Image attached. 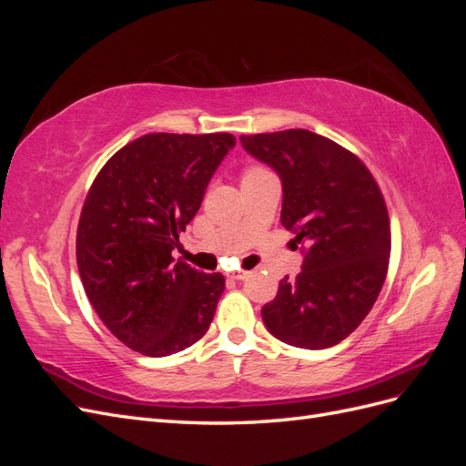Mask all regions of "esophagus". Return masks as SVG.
Segmentation results:
<instances>
[{
	"instance_id": "obj_1",
	"label": "esophagus",
	"mask_w": 466,
	"mask_h": 466,
	"mask_svg": "<svg viewBox=\"0 0 466 466\" xmlns=\"http://www.w3.org/2000/svg\"><path fill=\"white\" fill-rule=\"evenodd\" d=\"M247 276H248V272H233V274H229L228 278H231V279H237V281H238V279H245Z\"/></svg>"
}]
</instances>
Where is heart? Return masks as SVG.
<instances>
[{"instance_id":"obj_1","label":"heart","mask_w":466,"mask_h":466,"mask_svg":"<svg viewBox=\"0 0 466 466\" xmlns=\"http://www.w3.org/2000/svg\"><path fill=\"white\" fill-rule=\"evenodd\" d=\"M266 168L264 167H248V168H245V173H243V178H248V177H255V175H260V173H264Z\"/></svg>"}]
</instances>
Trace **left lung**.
<instances>
[{
    "label": "left lung",
    "instance_id": "1",
    "mask_svg": "<svg viewBox=\"0 0 466 466\" xmlns=\"http://www.w3.org/2000/svg\"><path fill=\"white\" fill-rule=\"evenodd\" d=\"M252 157L281 180V225L295 233L303 264L262 307L266 329L295 348L342 342L368 317L390 255L387 206L354 153L309 130L241 136ZM298 248V247H295Z\"/></svg>",
    "mask_w": 466,
    "mask_h": 466
}]
</instances>
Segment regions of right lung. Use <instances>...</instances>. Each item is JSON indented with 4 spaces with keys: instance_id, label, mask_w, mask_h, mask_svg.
Instances as JSON below:
<instances>
[{
    "instance_id": "right-lung-1",
    "label": "right lung",
    "mask_w": 466,
    "mask_h": 466,
    "mask_svg": "<svg viewBox=\"0 0 466 466\" xmlns=\"http://www.w3.org/2000/svg\"><path fill=\"white\" fill-rule=\"evenodd\" d=\"M231 134H146L106 161L77 225L87 298L122 344L163 358L198 342L225 289L221 274L175 262Z\"/></svg>"
}]
</instances>
